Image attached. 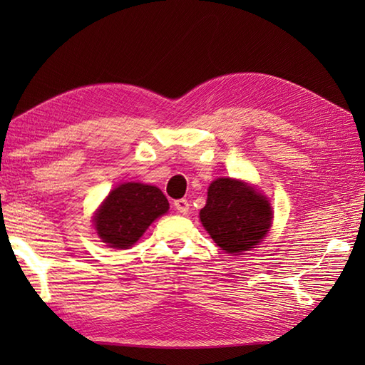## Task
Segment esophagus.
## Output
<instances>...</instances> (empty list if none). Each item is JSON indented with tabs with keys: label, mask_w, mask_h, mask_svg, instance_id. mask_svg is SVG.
I'll use <instances>...</instances> for the list:
<instances>
[{
	"label": "esophagus",
	"mask_w": 365,
	"mask_h": 365,
	"mask_svg": "<svg viewBox=\"0 0 365 365\" xmlns=\"http://www.w3.org/2000/svg\"><path fill=\"white\" fill-rule=\"evenodd\" d=\"M174 208H175V210H177L178 213L187 215L188 210H190L188 200H187V199H177V200H174Z\"/></svg>",
	"instance_id": "esophagus-1"
}]
</instances>
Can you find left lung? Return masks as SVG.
<instances>
[{
  "label": "left lung",
  "instance_id": "8db88e82",
  "mask_svg": "<svg viewBox=\"0 0 365 365\" xmlns=\"http://www.w3.org/2000/svg\"><path fill=\"white\" fill-rule=\"evenodd\" d=\"M199 218L222 251L238 255L251 251L268 234L273 208L252 185L220 177L208 187Z\"/></svg>",
  "mask_w": 365,
  "mask_h": 365
}]
</instances>
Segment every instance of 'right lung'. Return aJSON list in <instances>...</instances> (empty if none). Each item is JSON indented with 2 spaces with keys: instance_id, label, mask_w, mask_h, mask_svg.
Segmentation results:
<instances>
[{
  "instance_id": "obj_1",
  "label": "right lung",
  "mask_w": 365,
  "mask_h": 365,
  "mask_svg": "<svg viewBox=\"0 0 365 365\" xmlns=\"http://www.w3.org/2000/svg\"><path fill=\"white\" fill-rule=\"evenodd\" d=\"M169 210L161 190L153 185L128 182L114 188L94 215L97 235L114 250H128L150 224Z\"/></svg>"
}]
</instances>
